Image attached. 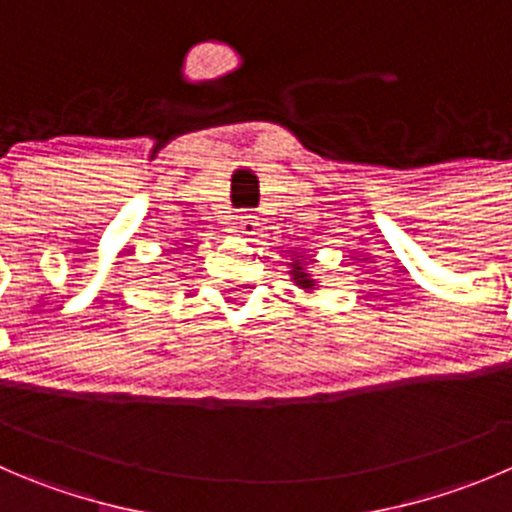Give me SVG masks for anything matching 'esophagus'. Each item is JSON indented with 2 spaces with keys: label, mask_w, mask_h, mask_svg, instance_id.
I'll return each instance as SVG.
<instances>
[{
  "label": "esophagus",
  "mask_w": 512,
  "mask_h": 512,
  "mask_svg": "<svg viewBox=\"0 0 512 512\" xmlns=\"http://www.w3.org/2000/svg\"><path fill=\"white\" fill-rule=\"evenodd\" d=\"M238 233H241V236H256V233H259V223H256V218L241 216V221H238Z\"/></svg>",
  "instance_id": "esophagus-1"
}]
</instances>
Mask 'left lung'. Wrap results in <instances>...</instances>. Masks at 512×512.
I'll list each match as a JSON object with an SVG mask.
<instances>
[{"label":"left lung","instance_id":"obj_1","mask_svg":"<svg viewBox=\"0 0 512 512\" xmlns=\"http://www.w3.org/2000/svg\"><path fill=\"white\" fill-rule=\"evenodd\" d=\"M299 264H301V259L294 264V279L299 281V286H304V289H311V286H314V281L309 279V274H304V269H301Z\"/></svg>","mask_w":512,"mask_h":512}]
</instances>
